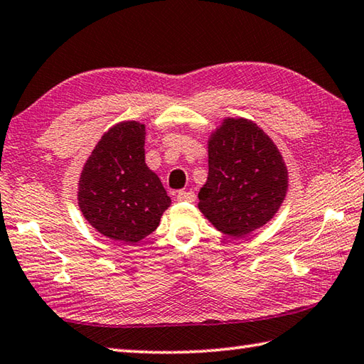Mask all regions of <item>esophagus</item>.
<instances>
[{"mask_svg": "<svg viewBox=\"0 0 364 364\" xmlns=\"http://www.w3.org/2000/svg\"><path fill=\"white\" fill-rule=\"evenodd\" d=\"M176 200L178 202H194L196 200V194L193 191H180L176 194Z\"/></svg>", "mask_w": 364, "mask_h": 364, "instance_id": "esophagus-1", "label": "esophagus"}]
</instances>
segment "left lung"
Listing matches in <instances>:
<instances>
[{
	"mask_svg": "<svg viewBox=\"0 0 364 364\" xmlns=\"http://www.w3.org/2000/svg\"><path fill=\"white\" fill-rule=\"evenodd\" d=\"M288 189L274 141L248 119H224L208 140V178L199 210L223 234L239 239L272 220Z\"/></svg>",
	"mask_w": 364,
	"mask_h": 364,
	"instance_id": "obj_1",
	"label": "left lung"
}]
</instances>
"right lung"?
Wrapping results in <instances>:
<instances>
[{
  "instance_id": "obj_1",
  "label": "right lung",
  "mask_w": 364,
  "mask_h": 364,
  "mask_svg": "<svg viewBox=\"0 0 364 364\" xmlns=\"http://www.w3.org/2000/svg\"><path fill=\"white\" fill-rule=\"evenodd\" d=\"M77 186L79 208L90 226L122 243L154 232L171 203L144 162V124L136 121L119 122L102 136Z\"/></svg>"
}]
</instances>
